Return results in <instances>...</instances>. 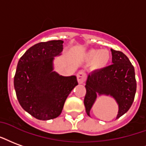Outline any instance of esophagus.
Instances as JSON below:
<instances>
[{
    "label": "esophagus",
    "instance_id": "1",
    "mask_svg": "<svg viewBox=\"0 0 146 146\" xmlns=\"http://www.w3.org/2000/svg\"><path fill=\"white\" fill-rule=\"evenodd\" d=\"M76 77H77V80H78V83L80 84H84V81H85V80L87 78V74L86 73L81 70V71H80L77 73V75H76Z\"/></svg>",
    "mask_w": 146,
    "mask_h": 146
}]
</instances>
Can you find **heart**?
<instances>
[{
  "mask_svg": "<svg viewBox=\"0 0 146 146\" xmlns=\"http://www.w3.org/2000/svg\"><path fill=\"white\" fill-rule=\"evenodd\" d=\"M88 60H91L92 67L95 70H102L108 65L111 59V54L108 49H90L86 54Z\"/></svg>",
  "mask_w": 146,
  "mask_h": 146,
  "instance_id": "heart-1",
  "label": "heart"
}]
</instances>
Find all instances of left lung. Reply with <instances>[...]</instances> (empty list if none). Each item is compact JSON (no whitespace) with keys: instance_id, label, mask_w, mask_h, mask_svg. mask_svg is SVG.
Segmentation results:
<instances>
[{"instance_id":"8db88e82","label":"left lung","mask_w":146,"mask_h":146,"mask_svg":"<svg viewBox=\"0 0 146 146\" xmlns=\"http://www.w3.org/2000/svg\"><path fill=\"white\" fill-rule=\"evenodd\" d=\"M111 50L113 64L94 71L87 77L84 102L88 116L98 95H110L115 99L118 104L116 119L128 111L135 99L136 80L134 66L122 52Z\"/></svg>"}]
</instances>
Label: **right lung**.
Returning a JSON list of instances; mask_svg holds the SVG:
<instances>
[{"mask_svg": "<svg viewBox=\"0 0 146 146\" xmlns=\"http://www.w3.org/2000/svg\"><path fill=\"white\" fill-rule=\"evenodd\" d=\"M62 40L35 44L20 58L14 78L21 108L38 120L56 118L65 101L78 85L76 76H62L53 71L54 57L62 51Z\"/></svg>", "mask_w": 146, "mask_h": 146, "instance_id": "right-lung-1", "label": "right lung"}]
</instances>
